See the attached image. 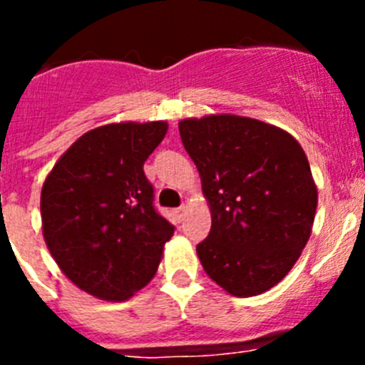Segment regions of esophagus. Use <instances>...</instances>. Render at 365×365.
Returning a JSON list of instances; mask_svg holds the SVG:
<instances>
[{
	"label": "esophagus",
	"instance_id": "esophagus-1",
	"mask_svg": "<svg viewBox=\"0 0 365 365\" xmlns=\"http://www.w3.org/2000/svg\"><path fill=\"white\" fill-rule=\"evenodd\" d=\"M186 210H188V206H185V205H182V206H179V208H175V210H173V214H175V217L179 219V221H180V219L185 217Z\"/></svg>",
	"mask_w": 365,
	"mask_h": 365
}]
</instances>
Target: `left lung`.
Listing matches in <instances>:
<instances>
[{
	"label": "left lung",
	"mask_w": 365,
	"mask_h": 365,
	"mask_svg": "<svg viewBox=\"0 0 365 365\" xmlns=\"http://www.w3.org/2000/svg\"><path fill=\"white\" fill-rule=\"evenodd\" d=\"M179 133L210 205L202 269L232 296L269 291L311 237L318 190L307 155L282 128L237 115L185 118Z\"/></svg>",
	"instance_id": "obj_1"
}]
</instances>
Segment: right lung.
<instances>
[{
  "label": "right lung",
  "instance_id": "1",
  "mask_svg": "<svg viewBox=\"0 0 365 365\" xmlns=\"http://www.w3.org/2000/svg\"><path fill=\"white\" fill-rule=\"evenodd\" d=\"M164 120L87 131L58 159L41 188L43 240L74 285L124 302L157 272L173 225L153 206L144 163L163 143Z\"/></svg>",
  "mask_w": 365,
  "mask_h": 365
}]
</instances>
